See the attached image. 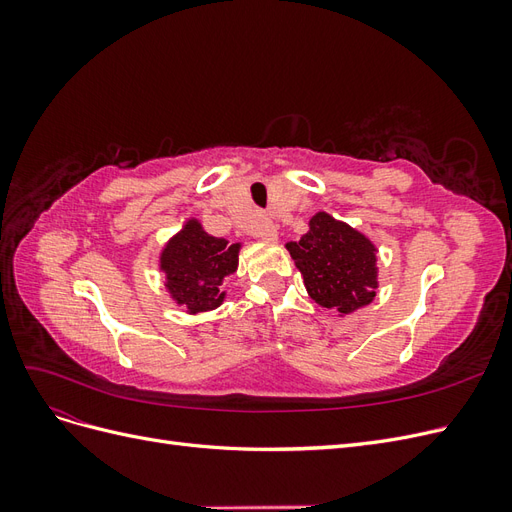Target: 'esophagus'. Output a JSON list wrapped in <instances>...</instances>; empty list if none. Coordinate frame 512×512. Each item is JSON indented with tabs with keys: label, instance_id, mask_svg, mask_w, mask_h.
Wrapping results in <instances>:
<instances>
[{
	"label": "esophagus",
	"instance_id": "esophagus-1",
	"mask_svg": "<svg viewBox=\"0 0 512 512\" xmlns=\"http://www.w3.org/2000/svg\"><path fill=\"white\" fill-rule=\"evenodd\" d=\"M256 237L262 241H277V224L271 220H260L256 226Z\"/></svg>",
	"mask_w": 512,
	"mask_h": 512
}]
</instances>
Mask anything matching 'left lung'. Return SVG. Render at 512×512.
Returning a JSON list of instances; mask_svg holds the SVG:
<instances>
[{
	"mask_svg": "<svg viewBox=\"0 0 512 512\" xmlns=\"http://www.w3.org/2000/svg\"><path fill=\"white\" fill-rule=\"evenodd\" d=\"M305 288L318 305L352 314L376 297V245L359 230L316 213L301 241L286 243Z\"/></svg>",
	"mask_w": 512,
	"mask_h": 512,
	"instance_id": "8db88e82",
	"label": "left lung"
}]
</instances>
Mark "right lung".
Wrapping results in <instances>:
<instances>
[{
  "mask_svg": "<svg viewBox=\"0 0 512 512\" xmlns=\"http://www.w3.org/2000/svg\"><path fill=\"white\" fill-rule=\"evenodd\" d=\"M239 243L211 237L198 220H188L160 254V269L166 275V290L177 305L190 314L220 307L226 292V277L237 271Z\"/></svg>",
  "mask_w": 512,
  "mask_h": 512,
  "instance_id": "1",
  "label": "right lung"
}]
</instances>
